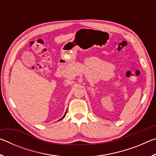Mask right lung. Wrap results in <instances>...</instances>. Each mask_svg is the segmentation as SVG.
<instances>
[{"label":"right lung","mask_w":156,"mask_h":156,"mask_svg":"<svg viewBox=\"0 0 156 156\" xmlns=\"http://www.w3.org/2000/svg\"><path fill=\"white\" fill-rule=\"evenodd\" d=\"M67 111H66V112H65V115L62 116V118H61V119H60V120H62V119H63V118H64L65 117V115H66V113H67ZM59 120H58V121H59Z\"/></svg>","instance_id":"1"}]
</instances>
